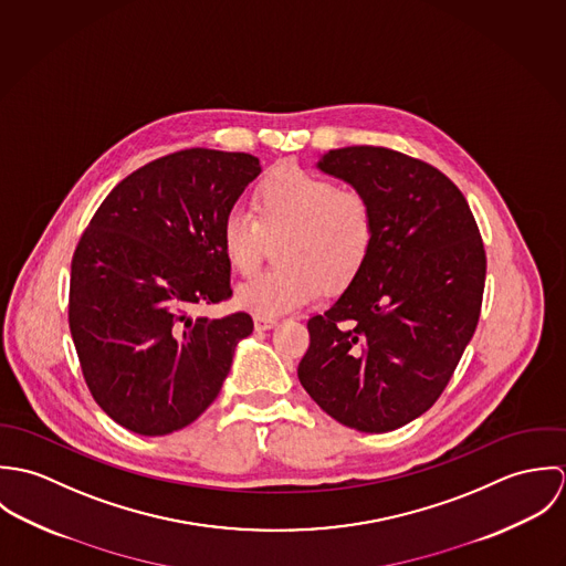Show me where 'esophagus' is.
I'll use <instances>...</instances> for the list:
<instances>
[{"label": "esophagus", "mask_w": 566, "mask_h": 566, "mask_svg": "<svg viewBox=\"0 0 566 566\" xmlns=\"http://www.w3.org/2000/svg\"><path fill=\"white\" fill-rule=\"evenodd\" d=\"M252 321H254V328H256V331H268V328H272V326L279 324L276 318H268V316H254Z\"/></svg>", "instance_id": "34e87169"}]
</instances>
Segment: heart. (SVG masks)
Instances as JSON below:
<instances>
[{
	"instance_id": "obj_1",
	"label": "heart",
	"mask_w": 566,
	"mask_h": 566,
	"mask_svg": "<svg viewBox=\"0 0 566 566\" xmlns=\"http://www.w3.org/2000/svg\"><path fill=\"white\" fill-rule=\"evenodd\" d=\"M254 213L233 207L220 224L224 256L240 274L261 259L263 233H285L276 243L279 265L238 287V305L256 316L305 307L326 290H342L364 270L377 240L370 202L357 191L296 165H281L254 191Z\"/></svg>"
}]
</instances>
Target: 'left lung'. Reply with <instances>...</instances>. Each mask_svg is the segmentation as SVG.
<instances>
[{
  "instance_id": "1",
  "label": "left lung",
  "mask_w": 566,
  "mask_h": 566,
  "mask_svg": "<svg viewBox=\"0 0 566 566\" xmlns=\"http://www.w3.org/2000/svg\"><path fill=\"white\" fill-rule=\"evenodd\" d=\"M318 169L370 202L377 240L344 294L307 323L298 379L337 422L392 431L438 401L478 328L484 243L462 191L429 163L350 146Z\"/></svg>"
}]
</instances>
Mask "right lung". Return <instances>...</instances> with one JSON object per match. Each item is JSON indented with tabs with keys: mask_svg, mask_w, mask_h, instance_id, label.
Wrapping results in <instances>:
<instances>
[{
	"mask_svg": "<svg viewBox=\"0 0 566 566\" xmlns=\"http://www.w3.org/2000/svg\"><path fill=\"white\" fill-rule=\"evenodd\" d=\"M259 174L245 153L167 155L126 176L82 233L70 328L95 403L122 427L165 436L220 395L252 318L189 310L231 298L220 224Z\"/></svg>",
	"mask_w": 566,
	"mask_h": 566,
	"instance_id": "add662e5",
	"label": "right lung"
}]
</instances>
